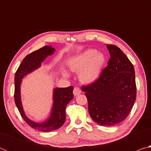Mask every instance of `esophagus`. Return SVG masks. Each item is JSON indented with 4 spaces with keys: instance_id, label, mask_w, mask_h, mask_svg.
<instances>
[{
    "instance_id": "1",
    "label": "esophagus",
    "mask_w": 151,
    "mask_h": 151,
    "mask_svg": "<svg viewBox=\"0 0 151 151\" xmlns=\"http://www.w3.org/2000/svg\"><path fill=\"white\" fill-rule=\"evenodd\" d=\"M81 93V89L78 87H75L73 90V94L75 96H78Z\"/></svg>"
}]
</instances>
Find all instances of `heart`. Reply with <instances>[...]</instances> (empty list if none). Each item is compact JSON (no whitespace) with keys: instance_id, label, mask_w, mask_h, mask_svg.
<instances>
[{"instance_id":"obj_1","label":"heart","mask_w":151,"mask_h":151,"mask_svg":"<svg viewBox=\"0 0 151 151\" xmlns=\"http://www.w3.org/2000/svg\"><path fill=\"white\" fill-rule=\"evenodd\" d=\"M106 62V58L103 53L96 50L88 49L70 58L68 67L73 72H78V78L82 83L92 84L101 76L102 70ZM64 77H68L69 74L65 68H61Z\"/></svg>"}]
</instances>
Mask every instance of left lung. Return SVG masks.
<instances>
[{"mask_svg": "<svg viewBox=\"0 0 151 151\" xmlns=\"http://www.w3.org/2000/svg\"><path fill=\"white\" fill-rule=\"evenodd\" d=\"M111 58L96 82L83 86L91 117L101 126H114L126 119L137 96L133 65L116 46L106 45Z\"/></svg>", "mask_w": 151, "mask_h": 151, "instance_id": "8db88e82", "label": "left lung"}]
</instances>
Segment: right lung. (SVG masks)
I'll return each instance as SVG.
<instances>
[{"mask_svg":"<svg viewBox=\"0 0 151 151\" xmlns=\"http://www.w3.org/2000/svg\"><path fill=\"white\" fill-rule=\"evenodd\" d=\"M55 51V48L52 46H45L28 55L20 65L14 76V101L20 115L29 126L38 131L43 132L57 130L65 123L66 106L73 99V86L54 88L52 95L53 104L50 115L45 121L39 122L30 120L25 114L21 101L20 85L22 79L25 76L40 68L46 58L48 56L52 55Z\"/></svg>","mask_w":151,"mask_h":151,"instance_id":"right-lung-1","label":"right lung"}]
</instances>
